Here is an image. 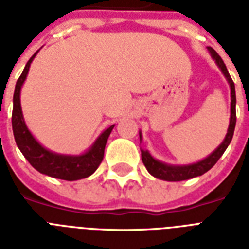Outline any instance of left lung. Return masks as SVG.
<instances>
[{
    "instance_id": "8db88e82",
    "label": "left lung",
    "mask_w": 249,
    "mask_h": 249,
    "mask_svg": "<svg viewBox=\"0 0 249 249\" xmlns=\"http://www.w3.org/2000/svg\"><path fill=\"white\" fill-rule=\"evenodd\" d=\"M208 50L211 53V55L214 60H216L217 66L221 68V71L225 75L226 80L230 84V89H231V115H230V125H229L228 134L225 137L224 142L217 147L216 151H213L208 158H205L201 161H197L195 164H190V165H183V166H174V165H168L161 161H158L152 158L148 151L141 150V155H142V161H143L146 169L148 170V173L152 174L154 177L164 179V181H170V182H177V181H185V179H190V178L197 177L204 174L205 172H208L214 164L218 161L225 150L228 148L234 136V129H235V123H236V112H235V103H236V97H235V85L232 81L231 76L229 75V71L226 66H225L224 60L221 59V56L217 54L214 49L209 48ZM141 138V134H140Z\"/></svg>"
}]
</instances>
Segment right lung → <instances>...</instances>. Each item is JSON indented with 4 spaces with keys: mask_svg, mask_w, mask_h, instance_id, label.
Returning a JSON list of instances; mask_svg holds the SVG:
<instances>
[{
    "mask_svg": "<svg viewBox=\"0 0 249 249\" xmlns=\"http://www.w3.org/2000/svg\"><path fill=\"white\" fill-rule=\"evenodd\" d=\"M36 54L37 53H35L32 58L27 62L20 77L18 79L17 85H15L13 99V117H11L15 142L25 159L28 160L29 164L40 173L54 178H59V179H66V181H76V179L89 177L97 170V168L103 160L106 143H107V140H108L115 125H111L108 129H106L105 132L98 137L93 147L80 156L58 155V154L50 152L49 150L42 147L33 138L28 128L25 126L20 107L21 85L24 83L27 73L29 71L31 62Z\"/></svg>",
    "mask_w": 249,
    "mask_h": 249,
    "instance_id": "add662e5",
    "label": "right lung"
}]
</instances>
